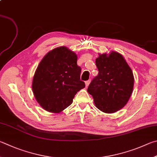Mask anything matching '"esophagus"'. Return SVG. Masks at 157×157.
<instances>
[{
    "mask_svg": "<svg viewBox=\"0 0 157 157\" xmlns=\"http://www.w3.org/2000/svg\"><path fill=\"white\" fill-rule=\"evenodd\" d=\"M90 82V80H87V81L85 82V84H86V87L88 86V85H89Z\"/></svg>",
    "mask_w": 157,
    "mask_h": 157,
    "instance_id": "esophagus-1",
    "label": "esophagus"
}]
</instances>
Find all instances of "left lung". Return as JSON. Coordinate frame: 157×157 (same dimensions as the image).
Here are the masks:
<instances>
[{"label":"left lung","mask_w":157,"mask_h":157,"mask_svg":"<svg viewBox=\"0 0 157 157\" xmlns=\"http://www.w3.org/2000/svg\"><path fill=\"white\" fill-rule=\"evenodd\" d=\"M95 64L99 73L91 81L88 93L99 110L115 113L125 106L132 93V71L121 54L116 51L99 54Z\"/></svg>","instance_id":"1"}]
</instances>
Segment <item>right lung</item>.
Here are the masks:
<instances>
[{"instance_id":"1","label":"right lung","mask_w":157,"mask_h":157,"mask_svg":"<svg viewBox=\"0 0 157 157\" xmlns=\"http://www.w3.org/2000/svg\"><path fill=\"white\" fill-rule=\"evenodd\" d=\"M78 56L66 47L50 51L34 74L32 90L36 101L50 113H59L72 104L76 93L85 87L80 80Z\"/></svg>"}]
</instances>
